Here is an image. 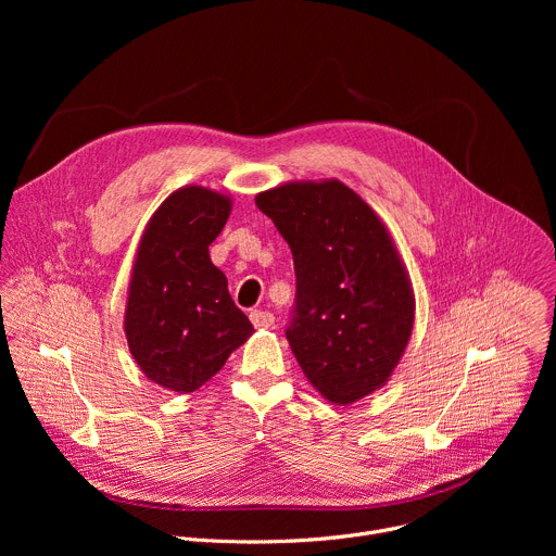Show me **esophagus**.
Here are the masks:
<instances>
[{
  "mask_svg": "<svg viewBox=\"0 0 556 556\" xmlns=\"http://www.w3.org/2000/svg\"><path fill=\"white\" fill-rule=\"evenodd\" d=\"M251 321H253L255 328L266 330V328H270L275 324V316L270 312H264V309H253L251 312Z\"/></svg>",
  "mask_w": 556,
  "mask_h": 556,
  "instance_id": "esophagus-1",
  "label": "esophagus"
}]
</instances>
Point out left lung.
Wrapping results in <instances>:
<instances>
[{"mask_svg":"<svg viewBox=\"0 0 556 556\" xmlns=\"http://www.w3.org/2000/svg\"><path fill=\"white\" fill-rule=\"evenodd\" d=\"M294 260L296 299L286 339L309 384L332 405L384 387L414 330L409 273L376 211L341 180L262 191Z\"/></svg>","mask_w":556,"mask_h":556,"instance_id":"left-lung-1","label":"left lung"}]
</instances>
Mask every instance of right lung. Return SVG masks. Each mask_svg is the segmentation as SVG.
<instances>
[{
	"mask_svg": "<svg viewBox=\"0 0 556 556\" xmlns=\"http://www.w3.org/2000/svg\"><path fill=\"white\" fill-rule=\"evenodd\" d=\"M230 208L224 193L180 187L140 237L123 326L136 365L169 391L200 389L255 332L208 255Z\"/></svg>",
	"mask_w": 556,
	"mask_h": 556,
	"instance_id": "1",
	"label": "right lung"
}]
</instances>
